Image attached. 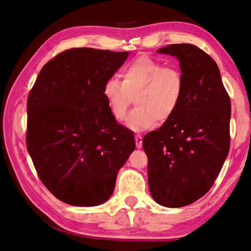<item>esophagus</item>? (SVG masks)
<instances>
[{
    "mask_svg": "<svg viewBox=\"0 0 251 251\" xmlns=\"http://www.w3.org/2000/svg\"><path fill=\"white\" fill-rule=\"evenodd\" d=\"M135 141H136V147L138 149H140L142 147V137L140 135H136L135 136Z\"/></svg>",
    "mask_w": 251,
    "mask_h": 251,
    "instance_id": "34e87169",
    "label": "esophagus"
}]
</instances>
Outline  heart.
I'll return each instance as SVG.
<instances>
[{
    "instance_id": "b5f03b06",
    "label": "heart",
    "mask_w": 251,
    "mask_h": 251,
    "mask_svg": "<svg viewBox=\"0 0 251 251\" xmlns=\"http://www.w3.org/2000/svg\"><path fill=\"white\" fill-rule=\"evenodd\" d=\"M120 74L122 82L110 77L103 85V96L115 120H124L134 97L137 106L127 119L132 130L151 128L156 122L163 124L175 114L184 90L178 69L142 55L123 67Z\"/></svg>"
}]
</instances>
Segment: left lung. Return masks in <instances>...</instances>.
I'll return each instance as SVG.
<instances>
[{
	"mask_svg": "<svg viewBox=\"0 0 251 251\" xmlns=\"http://www.w3.org/2000/svg\"><path fill=\"white\" fill-rule=\"evenodd\" d=\"M157 52L176 56L184 78L178 109L142 140L151 195L177 208L204 196L230 150L231 100L216 61L193 44H170Z\"/></svg>",
	"mask_w": 251,
	"mask_h": 251,
	"instance_id": "left-lung-1",
	"label": "left lung"
}]
</instances>
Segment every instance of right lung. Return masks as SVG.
I'll return each instance as SVG.
<instances>
[{
    "instance_id": "right-lung-1",
    "label": "right lung",
    "mask_w": 251,
    "mask_h": 251,
    "mask_svg": "<svg viewBox=\"0 0 251 251\" xmlns=\"http://www.w3.org/2000/svg\"><path fill=\"white\" fill-rule=\"evenodd\" d=\"M127 51L71 49L42 68L26 101V149L39 178L73 206L102 204L135 150L132 132L111 114L103 85Z\"/></svg>"
}]
</instances>
